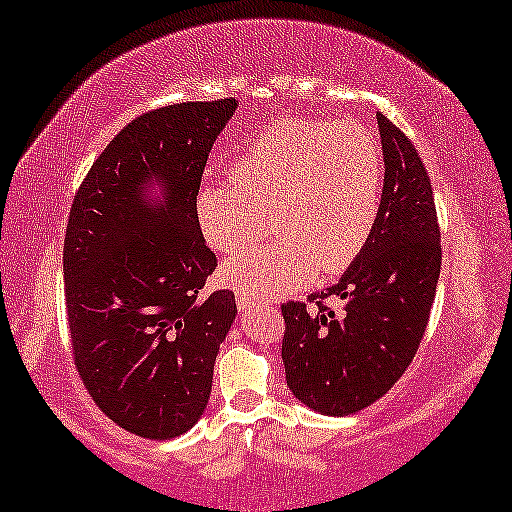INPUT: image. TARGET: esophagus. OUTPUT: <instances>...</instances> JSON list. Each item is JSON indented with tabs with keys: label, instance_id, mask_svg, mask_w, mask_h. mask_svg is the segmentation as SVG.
<instances>
[{
	"label": "esophagus",
	"instance_id": "obj_1",
	"mask_svg": "<svg viewBox=\"0 0 512 512\" xmlns=\"http://www.w3.org/2000/svg\"><path fill=\"white\" fill-rule=\"evenodd\" d=\"M236 304H238L240 311H247V308L254 306V299L247 297V295H238V297H236Z\"/></svg>",
	"mask_w": 512,
	"mask_h": 512
}]
</instances>
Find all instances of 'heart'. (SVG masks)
Wrapping results in <instances>:
<instances>
[{
    "label": "heart",
    "mask_w": 512,
    "mask_h": 512,
    "mask_svg": "<svg viewBox=\"0 0 512 512\" xmlns=\"http://www.w3.org/2000/svg\"><path fill=\"white\" fill-rule=\"evenodd\" d=\"M383 172L379 140L363 124L272 122L233 158L231 179L197 190V224L211 249L245 247L265 231L267 213L279 231L229 258L222 281L258 299L304 288L317 270L345 272L374 233Z\"/></svg>",
    "instance_id": "obj_1"
}]
</instances>
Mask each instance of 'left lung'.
I'll return each mask as SVG.
<instances>
[{
	"label": "left lung",
	"mask_w": 512,
	"mask_h": 512,
	"mask_svg": "<svg viewBox=\"0 0 512 512\" xmlns=\"http://www.w3.org/2000/svg\"><path fill=\"white\" fill-rule=\"evenodd\" d=\"M383 197L370 242L335 286L281 306L286 381L301 404L342 417L381 399L424 338L442 249L431 179L413 142L376 113ZM346 301L342 314L323 304Z\"/></svg>",
	"instance_id": "8db88e82"
}]
</instances>
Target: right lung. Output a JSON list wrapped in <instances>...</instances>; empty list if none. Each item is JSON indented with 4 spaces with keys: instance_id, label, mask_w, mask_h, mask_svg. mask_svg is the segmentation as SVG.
<instances>
[{
    "instance_id": "add662e5",
    "label": "right lung",
    "mask_w": 512,
    "mask_h": 512,
    "mask_svg": "<svg viewBox=\"0 0 512 512\" xmlns=\"http://www.w3.org/2000/svg\"><path fill=\"white\" fill-rule=\"evenodd\" d=\"M236 99L156 108L131 120L74 195L63 276L72 354L106 417L149 440L204 415L217 351L236 320L231 290L204 295L217 258L195 197Z\"/></svg>"
}]
</instances>
